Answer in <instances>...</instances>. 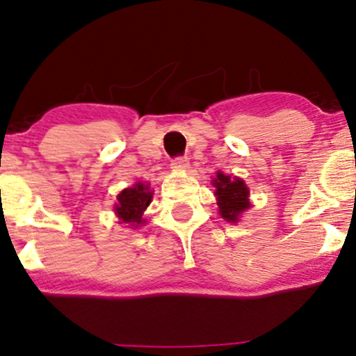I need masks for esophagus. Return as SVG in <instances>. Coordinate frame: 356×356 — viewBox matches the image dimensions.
Returning <instances> with one entry per match:
<instances>
[{"label": "esophagus", "instance_id": "34e87169", "mask_svg": "<svg viewBox=\"0 0 356 356\" xmlns=\"http://www.w3.org/2000/svg\"><path fill=\"white\" fill-rule=\"evenodd\" d=\"M172 169L175 170H186L187 167H189V161H187V157H184V155H179V157L172 159Z\"/></svg>", "mask_w": 356, "mask_h": 356}]
</instances>
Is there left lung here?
Wrapping results in <instances>:
<instances>
[{
	"instance_id": "1",
	"label": "left lung",
	"mask_w": 356,
	"mask_h": 356,
	"mask_svg": "<svg viewBox=\"0 0 356 356\" xmlns=\"http://www.w3.org/2000/svg\"><path fill=\"white\" fill-rule=\"evenodd\" d=\"M216 195H218V206L219 214L229 222H238L241 212H244L251 207L249 204V191L244 181L231 175H224L218 172V177L214 179Z\"/></svg>"
}]
</instances>
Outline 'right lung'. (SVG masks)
<instances>
[{"label": "right lung", "instance_id": "obj_1", "mask_svg": "<svg viewBox=\"0 0 356 356\" xmlns=\"http://www.w3.org/2000/svg\"><path fill=\"white\" fill-rule=\"evenodd\" d=\"M150 199H152V192L149 191V186H144L142 182H137L134 187L122 191L118 194V204L115 206L118 219L124 224L137 227V224L144 222L142 214L150 204Z\"/></svg>", "mask_w": 356, "mask_h": 356}]
</instances>
